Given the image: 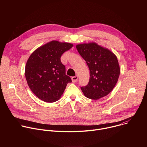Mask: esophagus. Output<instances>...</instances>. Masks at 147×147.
Wrapping results in <instances>:
<instances>
[{
    "label": "esophagus",
    "instance_id": "obj_1",
    "mask_svg": "<svg viewBox=\"0 0 147 147\" xmlns=\"http://www.w3.org/2000/svg\"><path fill=\"white\" fill-rule=\"evenodd\" d=\"M71 80H72L73 82H77V80H78V76H76L72 77Z\"/></svg>",
    "mask_w": 147,
    "mask_h": 147
}]
</instances>
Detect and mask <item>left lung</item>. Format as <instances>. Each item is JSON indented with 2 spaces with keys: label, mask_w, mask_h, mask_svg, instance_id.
I'll return each instance as SVG.
<instances>
[{
  "label": "left lung",
  "mask_w": 147,
  "mask_h": 147,
  "mask_svg": "<svg viewBox=\"0 0 147 147\" xmlns=\"http://www.w3.org/2000/svg\"><path fill=\"white\" fill-rule=\"evenodd\" d=\"M90 69L88 84L81 87L84 95L96 100L109 94L115 87L120 75V67L116 55L95 42L76 45Z\"/></svg>",
  "instance_id": "obj_1"
}]
</instances>
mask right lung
<instances>
[{"instance_id":"obj_1","label":"right lung","mask_w":147,"mask_h":147,"mask_svg":"<svg viewBox=\"0 0 147 147\" xmlns=\"http://www.w3.org/2000/svg\"><path fill=\"white\" fill-rule=\"evenodd\" d=\"M73 45L52 40L36 49L28 58L25 69L27 84L40 100L54 102L59 99L66 86L71 82L66 75L61 56Z\"/></svg>"}]
</instances>
